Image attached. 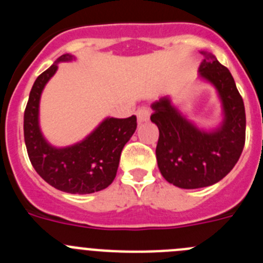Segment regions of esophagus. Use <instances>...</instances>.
Masks as SVG:
<instances>
[{
  "label": "esophagus",
  "instance_id": "34e87169",
  "mask_svg": "<svg viewBox=\"0 0 263 263\" xmlns=\"http://www.w3.org/2000/svg\"><path fill=\"white\" fill-rule=\"evenodd\" d=\"M136 115H137V118H138L139 124H142V122L148 121L150 115H152V110H150V108H147V106H141V108L137 110Z\"/></svg>",
  "mask_w": 263,
  "mask_h": 263
}]
</instances>
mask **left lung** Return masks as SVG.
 <instances>
[{
	"label": "left lung",
	"instance_id": "left-lung-1",
	"mask_svg": "<svg viewBox=\"0 0 263 263\" xmlns=\"http://www.w3.org/2000/svg\"><path fill=\"white\" fill-rule=\"evenodd\" d=\"M200 76L212 83L224 108V121L217 130L204 132L185 120L162 97L152 105L150 120L159 129L157 160L168 183L185 190L208 187L231 173L245 145L246 117L242 97L229 69L212 53L201 52Z\"/></svg>",
	"mask_w": 263,
	"mask_h": 263
}]
</instances>
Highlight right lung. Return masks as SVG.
<instances>
[{"label":"right lung","mask_w":263,"mask_h":263,"mask_svg":"<svg viewBox=\"0 0 263 263\" xmlns=\"http://www.w3.org/2000/svg\"><path fill=\"white\" fill-rule=\"evenodd\" d=\"M62 55L57 63L72 60ZM53 63L36 78L30 92L23 136L30 162L43 180L68 194H93L111 184L117 174L121 152L137 129V117L106 118L81 142L58 148L47 143L39 129V100L47 81L57 72Z\"/></svg>","instance_id":"right-lung-1"}]
</instances>
